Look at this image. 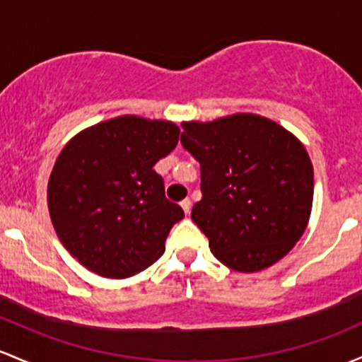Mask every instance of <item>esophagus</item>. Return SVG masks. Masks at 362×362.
<instances>
[{
	"label": "esophagus",
	"instance_id": "obj_1",
	"mask_svg": "<svg viewBox=\"0 0 362 362\" xmlns=\"http://www.w3.org/2000/svg\"><path fill=\"white\" fill-rule=\"evenodd\" d=\"M180 206H182V209H184V213L189 214V213H190V208H192V201H190V199H184V201L180 202Z\"/></svg>",
	"mask_w": 362,
	"mask_h": 362
}]
</instances>
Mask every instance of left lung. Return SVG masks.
<instances>
[{"mask_svg": "<svg viewBox=\"0 0 362 362\" xmlns=\"http://www.w3.org/2000/svg\"><path fill=\"white\" fill-rule=\"evenodd\" d=\"M180 142L201 165L192 221L220 263L269 268L303 237L313 208V163L303 142L269 118L233 113L184 122Z\"/></svg>", "mask_w": 362, "mask_h": 362, "instance_id": "obj_1", "label": "left lung"}]
</instances>
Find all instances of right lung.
Wrapping results in <instances>:
<instances>
[{
  "label": "right lung",
  "mask_w": 362,
  "mask_h": 362,
  "mask_svg": "<svg viewBox=\"0 0 362 362\" xmlns=\"http://www.w3.org/2000/svg\"><path fill=\"white\" fill-rule=\"evenodd\" d=\"M168 120L122 115L87 127L66 142L47 182L54 232L89 272L129 278L165 252L184 218L153 170L178 142Z\"/></svg>",
  "instance_id": "right-lung-1"
}]
</instances>
